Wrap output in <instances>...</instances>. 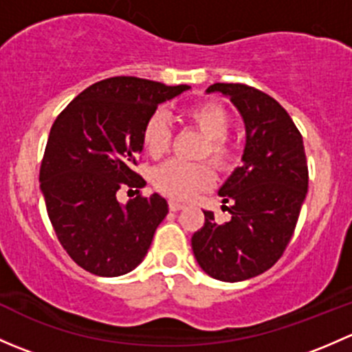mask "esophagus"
<instances>
[{
	"mask_svg": "<svg viewBox=\"0 0 352 352\" xmlns=\"http://www.w3.org/2000/svg\"><path fill=\"white\" fill-rule=\"evenodd\" d=\"M168 208H170V211H180V209H184V204H182V202L173 201V199H170V201H168Z\"/></svg>",
	"mask_w": 352,
	"mask_h": 352,
	"instance_id": "1",
	"label": "esophagus"
}]
</instances>
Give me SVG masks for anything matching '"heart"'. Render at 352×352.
<instances>
[{"label":"heart","mask_w":352,"mask_h":352,"mask_svg":"<svg viewBox=\"0 0 352 352\" xmlns=\"http://www.w3.org/2000/svg\"><path fill=\"white\" fill-rule=\"evenodd\" d=\"M187 124L206 138L201 156H208L216 166L225 168L233 158V151L226 143L225 136L228 134L232 120L225 109L214 104H202L186 110L184 113ZM172 141V131L166 124L163 112H153L143 126V144L144 150L151 156L158 158L168 150ZM153 186L165 196L173 199H190L201 190L208 189L214 180L211 166L206 163H184L179 160H170L163 163L153 172Z\"/></svg>","instance_id":"heart-1"}]
</instances>
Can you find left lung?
<instances>
[{
  "instance_id": "left-lung-1",
  "label": "left lung",
  "mask_w": 352,
  "mask_h": 352,
  "mask_svg": "<svg viewBox=\"0 0 352 352\" xmlns=\"http://www.w3.org/2000/svg\"><path fill=\"white\" fill-rule=\"evenodd\" d=\"M206 94L228 97L245 124L242 166L218 194L230 204L223 225L204 211V226L192 235L202 271L225 283L255 278L278 262L293 236L308 190L303 138L272 97L242 83H214Z\"/></svg>"
}]
</instances>
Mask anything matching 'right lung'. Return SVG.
I'll return each instance as SVG.
<instances>
[{"mask_svg": "<svg viewBox=\"0 0 352 352\" xmlns=\"http://www.w3.org/2000/svg\"><path fill=\"white\" fill-rule=\"evenodd\" d=\"M189 88L107 78L81 91L52 124L41 190L59 242L85 271L116 278L136 269L148 254L168 212L165 197L153 192L120 204L116 194L124 186H146L133 170L143 151L144 122L160 104Z\"/></svg>", "mask_w": 352, "mask_h": 352, "instance_id": "obj_1", "label": "right lung"}]
</instances>
